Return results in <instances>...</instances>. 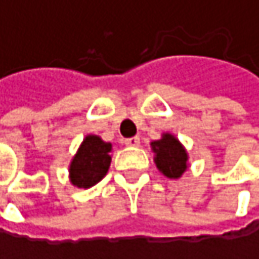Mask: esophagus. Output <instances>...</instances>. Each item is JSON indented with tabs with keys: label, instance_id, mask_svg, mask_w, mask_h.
I'll return each mask as SVG.
<instances>
[{
	"label": "esophagus",
	"instance_id": "obj_1",
	"mask_svg": "<svg viewBox=\"0 0 259 259\" xmlns=\"http://www.w3.org/2000/svg\"><path fill=\"white\" fill-rule=\"evenodd\" d=\"M124 144H126L127 147H138V145L141 144V141H139V138H138V136H132V138L124 139Z\"/></svg>",
	"mask_w": 259,
	"mask_h": 259
}]
</instances>
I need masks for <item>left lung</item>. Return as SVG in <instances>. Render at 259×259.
<instances>
[{
  "label": "left lung",
  "mask_w": 259,
  "mask_h": 259,
  "mask_svg": "<svg viewBox=\"0 0 259 259\" xmlns=\"http://www.w3.org/2000/svg\"><path fill=\"white\" fill-rule=\"evenodd\" d=\"M156 153L154 162L157 168L169 179H179L187 168V153L179 139L165 133L162 139L151 142Z\"/></svg>",
  "instance_id": "obj_1"
}]
</instances>
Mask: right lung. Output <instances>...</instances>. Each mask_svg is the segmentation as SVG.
Instances as JSON below:
<instances>
[{"label": "right lung", "mask_w": 259, "mask_h": 259, "mask_svg": "<svg viewBox=\"0 0 259 259\" xmlns=\"http://www.w3.org/2000/svg\"><path fill=\"white\" fill-rule=\"evenodd\" d=\"M112 145L99 136L88 135L70 165V181L78 187H91L102 180L111 165Z\"/></svg>", "instance_id": "obj_1"}]
</instances>
